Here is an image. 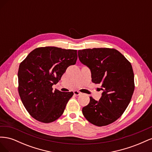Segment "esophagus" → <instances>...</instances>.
<instances>
[{"instance_id":"obj_1","label":"esophagus","mask_w":152,"mask_h":152,"mask_svg":"<svg viewBox=\"0 0 152 152\" xmlns=\"http://www.w3.org/2000/svg\"><path fill=\"white\" fill-rule=\"evenodd\" d=\"M73 94H74V95H75V96H79L81 94V93L78 91H73Z\"/></svg>"}]
</instances>
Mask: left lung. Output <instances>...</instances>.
Returning a JSON list of instances; mask_svg holds the SVG:
<instances>
[{
	"label": "left lung",
	"instance_id": "8db88e82",
	"mask_svg": "<svg viewBox=\"0 0 152 152\" xmlns=\"http://www.w3.org/2000/svg\"><path fill=\"white\" fill-rule=\"evenodd\" d=\"M79 60L91 72L92 82L102 86L99 101L90 97L82 113L96 126H107L121 117L134 91V72L131 63L117 50L93 48L79 50Z\"/></svg>",
	"mask_w": 152,
	"mask_h": 152
}]
</instances>
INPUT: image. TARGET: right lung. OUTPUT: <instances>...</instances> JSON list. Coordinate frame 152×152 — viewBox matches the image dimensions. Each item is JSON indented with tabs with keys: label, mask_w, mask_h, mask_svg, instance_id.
<instances>
[{
	"label": "right lung",
	"mask_w": 152,
	"mask_h": 152,
	"mask_svg": "<svg viewBox=\"0 0 152 152\" xmlns=\"http://www.w3.org/2000/svg\"><path fill=\"white\" fill-rule=\"evenodd\" d=\"M77 50L56 47L36 48L18 69V93L25 108L35 120L50 123L61 116L73 92L53 91L66 68L76 63Z\"/></svg>",
	"instance_id": "obj_1"
}]
</instances>
